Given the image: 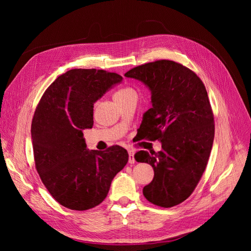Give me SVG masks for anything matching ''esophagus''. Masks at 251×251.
<instances>
[{"instance_id": "34e87169", "label": "esophagus", "mask_w": 251, "mask_h": 251, "mask_svg": "<svg viewBox=\"0 0 251 251\" xmlns=\"http://www.w3.org/2000/svg\"><path fill=\"white\" fill-rule=\"evenodd\" d=\"M128 162L131 164L135 163V158H134V150L133 149H128Z\"/></svg>"}]
</instances>
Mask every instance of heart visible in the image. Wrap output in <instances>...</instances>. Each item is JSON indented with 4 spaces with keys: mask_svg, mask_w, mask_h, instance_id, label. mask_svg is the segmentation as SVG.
<instances>
[{
    "mask_svg": "<svg viewBox=\"0 0 251 251\" xmlns=\"http://www.w3.org/2000/svg\"><path fill=\"white\" fill-rule=\"evenodd\" d=\"M131 95H137L136 94V91L131 87H124L116 91L114 97H115V100H119V98H125Z\"/></svg>",
    "mask_w": 251,
    "mask_h": 251,
    "instance_id": "b5f03b06",
    "label": "heart"
}]
</instances>
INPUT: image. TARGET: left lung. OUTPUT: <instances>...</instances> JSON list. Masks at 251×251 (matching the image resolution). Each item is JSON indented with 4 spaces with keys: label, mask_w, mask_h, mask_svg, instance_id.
I'll use <instances>...</instances> for the list:
<instances>
[{
    "label": "left lung",
    "mask_w": 251,
    "mask_h": 251,
    "mask_svg": "<svg viewBox=\"0 0 251 251\" xmlns=\"http://www.w3.org/2000/svg\"><path fill=\"white\" fill-rule=\"evenodd\" d=\"M151 91V107L139 127L142 139L161 141L162 150L139 151L137 162L153 166L154 178L143 187L147 200L173 207L185 201L206 169L215 137L214 113L203 81L174 60L159 59L128 70Z\"/></svg>",
    "instance_id": "obj_1"
}]
</instances>
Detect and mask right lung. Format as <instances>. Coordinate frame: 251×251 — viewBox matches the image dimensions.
Instances as JSON below:
<instances>
[{"label":"right lung","mask_w":251,"mask_h":251,"mask_svg":"<svg viewBox=\"0 0 251 251\" xmlns=\"http://www.w3.org/2000/svg\"><path fill=\"white\" fill-rule=\"evenodd\" d=\"M121 80L105 70L72 69L59 75L37 103L31 125L35 169L50 195L67 208L87 210L100 204L128 160L119 146L90 151L82 134L93 126L94 102Z\"/></svg>","instance_id":"right-lung-1"}]
</instances>
